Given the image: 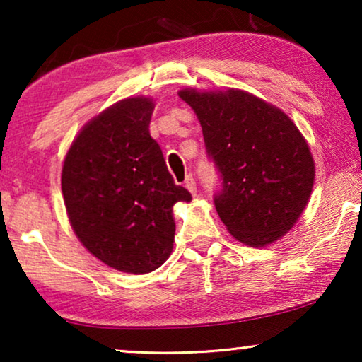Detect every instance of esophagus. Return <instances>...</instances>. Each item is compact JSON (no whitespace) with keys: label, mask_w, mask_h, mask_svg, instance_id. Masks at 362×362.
<instances>
[{"label":"esophagus","mask_w":362,"mask_h":362,"mask_svg":"<svg viewBox=\"0 0 362 362\" xmlns=\"http://www.w3.org/2000/svg\"><path fill=\"white\" fill-rule=\"evenodd\" d=\"M185 186H186V189L189 191L192 196H196V192H197V186H196L194 177H192V176H187V177H186V181H185Z\"/></svg>","instance_id":"34e87169"}]
</instances>
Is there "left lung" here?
<instances>
[{"instance_id":"1","label":"left lung","mask_w":362,"mask_h":362,"mask_svg":"<svg viewBox=\"0 0 362 362\" xmlns=\"http://www.w3.org/2000/svg\"><path fill=\"white\" fill-rule=\"evenodd\" d=\"M199 118L222 187L216 211L242 244L284 237L308 204L315 182L310 146L290 117L239 88L177 93Z\"/></svg>"}]
</instances>
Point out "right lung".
<instances>
[{"label":"right lung","instance_id":"right-lung-1","mask_svg":"<svg viewBox=\"0 0 362 362\" xmlns=\"http://www.w3.org/2000/svg\"><path fill=\"white\" fill-rule=\"evenodd\" d=\"M155 102L113 103L78 132L62 166L69 221L82 245L127 274H150L173 252V206L189 202L150 135Z\"/></svg>","mask_w":362,"mask_h":362}]
</instances>
